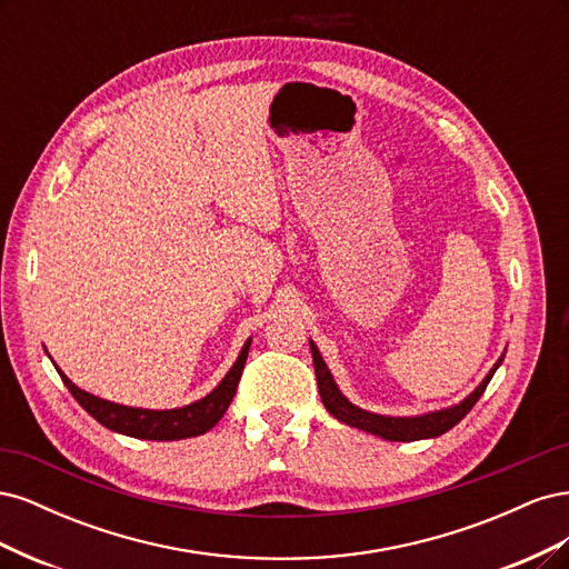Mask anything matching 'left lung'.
<instances>
[{"instance_id": "8db88e82", "label": "left lung", "mask_w": 569, "mask_h": 569, "mask_svg": "<svg viewBox=\"0 0 569 569\" xmlns=\"http://www.w3.org/2000/svg\"><path fill=\"white\" fill-rule=\"evenodd\" d=\"M311 351H313V366H316L320 399H322L325 408L330 410L339 422H347L351 427L363 429V432L377 435V437L389 439V441H418V439H429V437H439L443 432H449L451 427H456L472 410V406L479 401V396L485 393L487 385L491 382L496 368L503 363V356H501L498 358V363L491 368V372L485 377V382H481L468 396V399L453 408L427 412V416H420V418H387V416H375V412H368V410H360L343 399L313 341H311Z\"/></svg>"}]
</instances>
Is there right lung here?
Here are the masks:
<instances>
[{
	"label": "right lung",
	"mask_w": 569,
	"mask_h": 569,
	"mask_svg": "<svg viewBox=\"0 0 569 569\" xmlns=\"http://www.w3.org/2000/svg\"><path fill=\"white\" fill-rule=\"evenodd\" d=\"M251 341L244 343L242 353H239L237 363L230 368V372L209 396H203L201 401L189 403L184 408L173 410H144V408H128L118 406L104 399H97V396L78 389L68 377L59 370L63 385L68 391L73 393V399L90 412V416L104 425L107 429H113L118 435H128L134 439H149V441H176L187 437H199L209 432L216 422L226 416L228 406L234 399V391L239 380H242V370L247 363Z\"/></svg>",
	"instance_id": "obj_1"
}]
</instances>
